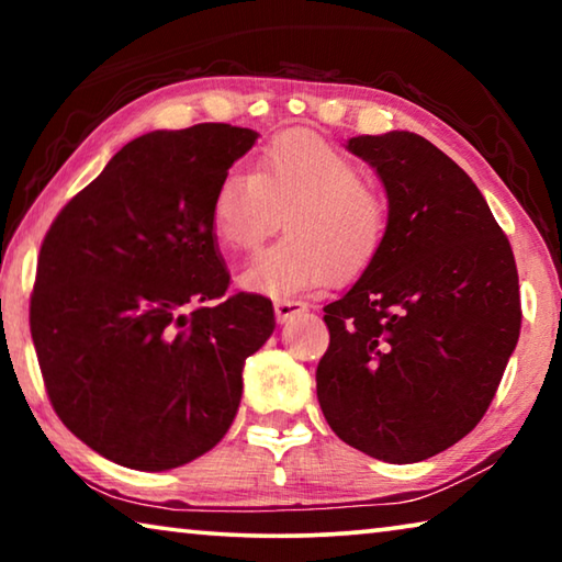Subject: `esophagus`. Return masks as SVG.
I'll list each match as a JSON object with an SVG mask.
<instances>
[{
  "label": "esophagus",
  "instance_id": "34e87169",
  "mask_svg": "<svg viewBox=\"0 0 562 562\" xmlns=\"http://www.w3.org/2000/svg\"><path fill=\"white\" fill-rule=\"evenodd\" d=\"M302 312H307V304L300 302V300H290V297H282L274 302V317H278V322L282 325V322H288L292 317L302 315Z\"/></svg>",
  "mask_w": 562,
  "mask_h": 562
}]
</instances>
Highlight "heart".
<instances>
[{"label": "heart", "mask_w": 562, "mask_h": 562, "mask_svg": "<svg viewBox=\"0 0 562 562\" xmlns=\"http://www.w3.org/2000/svg\"><path fill=\"white\" fill-rule=\"evenodd\" d=\"M284 213V240L247 265L240 280L255 292L288 297L319 288L331 274H364L389 237V205L347 154L312 133H282L265 146L255 173L225 170L211 198L217 243L233 252L258 247Z\"/></svg>", "instance_id": "1"}]
</instances>
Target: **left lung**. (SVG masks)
<instances>
[{
  "instance_id": "8db88e82",
  "label": "left lung",
  "mask_w": 562,
  "mask_h": 562,
  "mask_svg": "<svg viewBox=\"0 0 562 562\" xmlns=\"http://www.w3.org/2000/svg\"><path fill=\"white\" fill-rule=\"evenodd\" d=\"M389 195L379 260L325 307L317 398L341 441L389 463L461 441L496 396L520 335L518 270L481 190L408 131L349 140Z\"/></svg>"
}]
</instances>
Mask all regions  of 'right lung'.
I'll use <instances>...</instances> for the list:
<instances>
[{"label":"right lung","instance_id":"add662e5","mask_svg":"<svg viewBox=\"0 0 562 562\" xmlns=\"http://www.w3.org/2000/svg\"><path fill=\"white\" fill-rule=\"evenodd\" d=\"M258 133L198 123L133 138L44 235L30 327L66 429L136 471L198 459L231 429L272 302L231 292L211 198Z\"/></svg>","mask_w":562,"mask_h":562}]
</instances>
